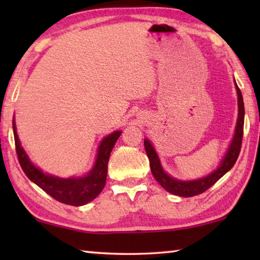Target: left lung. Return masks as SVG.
<instances>
[{"label": "left lung", "mask_w": 260, "mask_h": 260, "mask_svg": "<svg viewBox=\"0 0 260 260\" xmlns=\"http://www.w3.org/2000/svg\"><path fill=\"white\" fill-rule=\"evenodd\" d=\"M236 93H237V107H239V117H237L235 133L233 136V140L230 144V148L227 149V152L225 157L222 158L220 164L217 169L212 171L210 174L206 175L204 178L197 179V180H188V181H183V180L175 179L171 175L167 174L162 166L160 164L159 157H158L155 148L151 144L150 141L148 139H144V148H146L147 156L150 161V170L153 175V178L157 180V182L173 195H178L181 197H191L200 195V193L208 190L210 187L218 181L220 178H222L228 171H230L237 160V157L240 155L241 151V144H242V138H243V126H244V103L243 98H242V93L240 90L239 86L236 85V81L234 79Z\"/></svg>", "instance_id": "1"}]
</instances>
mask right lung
<instances>
[{
	"label": "right lung",
	"instance_id": "obj_1",
	"mask_svg": "<svg viewBox=\"0 0 260 260\" xmlns=\"http://www.w3.org/2000/svg\"><path fill=\"white\" fill-rule=\"evenodd\" d=\"M12 128H14L15 135L16 152L24 173L27 175L30 181L45 190L48 195L54 197L56 201L68 205L81 206L96 199L103 190L108 174L110 153L117 140L119 139L121 131L113 132L101 141L95 164L86 175L64 179L45 173L41 169L35 166L30 161L24 148L21 147L18 134H17L15 118L12 120Z\"/></svg>",
	"mask_w": 260,
	"mask_h": 260
}]
</instances>
